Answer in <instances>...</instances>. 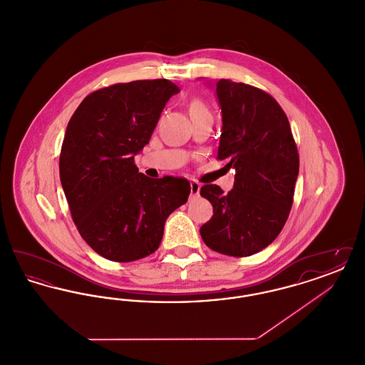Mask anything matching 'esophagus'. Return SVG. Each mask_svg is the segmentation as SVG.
Here are the masks:
<instances>
[{"mask_svg": "<svg viewBox=\"0 0 365 365\" xmlns=\"http://www.w3.org/2000/svg\"><path fill=\"white\" fill-rule=\"evenodd\" d=\"M200 190H201V185L198 182H195V180L190 182L191 197H197L200 194Z\"/></svg>", "mask_w": 365, "mask_h": 365, "instance_id": "obj_1", "label": "esophagus"}]
</instances>
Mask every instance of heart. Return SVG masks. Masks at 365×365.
Instances as JSON below:
<instances>
[{"instance_id":"b5f03b06","label":"heart","mask_w":365,"mask_h":365,"mask_svg":"<svg viewBox=\"0 0 365 365\" xmlns=\"http://www.w3.org/2000/svg\"><path fill=\"white\" fill-rule=\"evenodd\" d=\"M198 113H209L207 105L200 100H194L190 104V115H198Z\"/></svg>"}]
</instances>
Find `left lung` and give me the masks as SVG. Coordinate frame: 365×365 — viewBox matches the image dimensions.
Returning <instances> with one entry per match:
<instances>
[{
    "instance_id": "8db88e82",
    "label": "left lung",
    "mask_w": 365,
    "mask_h": 365,
    "mask_svg": "<svg viewBox=\"0 0 365 365\" xmlns=\"http://www.w3.org/2000/svg\"><path fill=\"white\" fill-rule=\"evenodd\" d=\"M216 97L222 109L219 160L235 170L234 189L201 187L213 216L200 228L212 250L252 256L275 241L293 205L299 158L292 128L280 105L265 91L220 79Z\"/></svg>"
}]
</instances>
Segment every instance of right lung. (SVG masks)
Masks as SVG:
<instances>
[{"label": "right lung", "mask_w": 365, "mask_h": 365, "mask_svg": "<svg viewBox=\"0 0 365 365\" xmlns=\"http://www.w3.org/2000/svg\"><path fill=\"white\" fill-rule=\"evenodd\" d=\"M179 91L168 79L104 87L87 96L67 125L61 186L79 234L108 260L128 262L156 252L167 217L189 198V180L150 179L134 164Z\"/></svg>", "instance_id": "add662e5"}]
</instances>
